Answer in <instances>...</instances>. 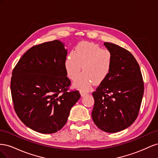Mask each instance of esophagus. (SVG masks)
<instances>
[{"label":"esophagus","instance_id":"esophagus-1","mask_svg":"<svg viewBox=\"0 0 158 158\" xmlns=\"http://www.w3.org/2000/svg\"><path fill=\"white\" fill-rule=\"evenodd\" d=\"M80 95H81V96H84V95H87L88 93L87 92H85V91H83V90H81L80 92Z\"/></svg>","mask_w":158,"mask_h":158}]
</instances>
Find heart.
Returning <instances> with one entry per match:
<instances>
[{"mask_svg": "<svg viewBox=\"0 0 158 158\" xmlns=\"http://www.w3.org/2000/svg\"><path fill=\"white\" fill-rule=\"evenodd\" d=\"M113 65V55L107 49H102L92 43H81L64 60V68L69 77L75 80L82 66L84 73L74 82L76 87L87 90L93 84H101L108 77Z\"/></svg>", "mask_w": 158, "mask_h": 158, "instance_id": "obj_1", "label": "heart"}]
</instances>
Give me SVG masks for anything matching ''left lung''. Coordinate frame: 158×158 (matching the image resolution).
Returning <instances> with one entry per match:
<instances>
[{"label": "left lung", "mask_w": 158, "mask_h": 158, "mask_svg": "<svg viewBox=\"0 0 158 158\" xmlns=\"http://www.w3.org/2000/svg\"><path fill=\"white\" fill-rule=\"evenodd\" d=\"M104 45L111 52L113 65L108 77L93 92L92 117L99 129L114 133L135 121L144 94V82L136 60L128 51L111 43Z\"/></svg>", "instance_id": "left-lung-1"}]
</instances>
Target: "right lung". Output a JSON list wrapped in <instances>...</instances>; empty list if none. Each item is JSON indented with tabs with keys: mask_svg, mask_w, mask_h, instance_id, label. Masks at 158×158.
I'll list each match as a JSON object with an SVG mask.
<instances>
[{
	"mask_svg": "<svg viewBox=\"0 0 158 158\" xmlns=\"http://www.w3.org/2000/svg\"><path fill=\"white\" fill-rule=\"evenodd\" d=\"M67 49L55 40L32 47L14 69L10 88L14 108L22 122L37 132L52 134L63 128L78 90L68 92L64 68Z\"/></svg>",
	"mask_w": 158,
	"mask_h": 158,
	"instance_id": "right-lung-1",
	"label": "right lung"
}]
</instances>
